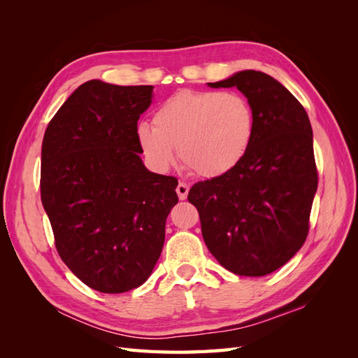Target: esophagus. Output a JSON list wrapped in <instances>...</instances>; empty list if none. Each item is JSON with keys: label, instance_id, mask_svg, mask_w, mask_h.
<instances>
[{"label": "esophagus", "instance_id": "esophagus-1", "mask_svg": "<svg viewBox=\"0 0 358 358\" xmlns=\"http://www.w3.org/2000/svg\"><path fill=\"white\" fill-rule=\"evenodd\" d=\"M188 191H189V187L187 185L185 182H179L178 187H176V192H178V197L179 200H185L187 196H188Z\"/></svg>", "mask_w": 358, "mask_h": 358}]
</instances>
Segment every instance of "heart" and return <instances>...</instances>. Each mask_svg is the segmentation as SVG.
I'll use <instances>...</instances> for the list:
<instances>
[{
    "label": "heart",
    "instance_id": "1",
    "mask_svg": "<svg viewBox=\"0 0 358 358\" xmlns=\"http://www.w3.org/2000/svg\"><path fill=\"white\" fill-rule=\"evenodd\" d=\"M255 117L251 104L236 92L183 90L162 101L152 127L137 128V142L150 166L166 170L180 161L196 175H229L251 148Z\"/></svg>",
    "mask_w": 358,
    "mask_h": 358
}]
</instances>
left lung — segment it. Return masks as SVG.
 I'll return each mask as SVG.
<instances>
[{
  "instance_id": "obj_1",
  "label": "left lung",
  "mask_w": 358,
  "mask_h": 358,
  "mask_svg": "<svg viewBox=\"0 0 358 358\" xmlns=\"http://www.w3.org/2000/svg\"><path fill=\"white\" fill-rule=\"evenodd\" d=\"M210 88H237L251 104L255 129L246 157L229 175L188 192L210 254L230 272L266 276L306 241L318 187L308 113L272 76L237 71Z\"/></svg>"
}]
</instances>
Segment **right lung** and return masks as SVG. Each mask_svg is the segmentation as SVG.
<instances>
[{
  "instance_id": "right-lung-1",
  "label": "right lung",
  "mask_w": 358,
  "mask_h": 358,
  "mask_svg": "<svg viewBox=\"0 0 358 358\" xmlns=\"http://www.w3.org/2000/svg\"><path fill=\"white\" fill-rule=\"evenodd\" d=\"M154 86L80 85L49 122L41 203L62 262L83 284L119 294L145 284L158 262L178 180L149 171L137 121Z\"/></svg>"
}]
</instances>
